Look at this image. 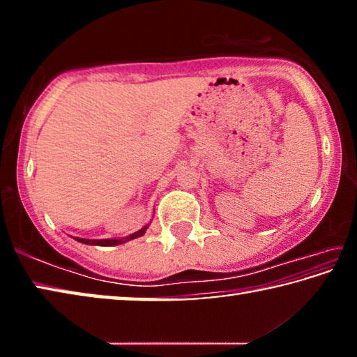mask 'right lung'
<instances>
[{"label":"right lung","mask_w":357,"mask_h":357,"mask_svg":"<svg viewBox=\"0 0 357 357\" xmlns=\"http://www.w3.org/2000/svg\"><path fill=\"white\" fill-rule=\"evenodd\" d=\"M149 225L143 227L142 229H138V231L129 234V236L126 238H121V239H84V238H74L75 241H78V243L82 244H88V245H104V247H108V245H118V244H123V243H128V241H132L135 238H140L143 236L144 233H146Z\"/></svg>","instance_id":"1"}]
</instances>
